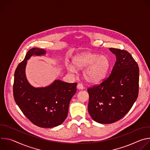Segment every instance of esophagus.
<instances>
[{
    "label": "esophagus",
    "mask_w": 150,
    "mask_h": 150,
    "mask_svg": "<svg viewBox=\"0 0 150 150\" xmlns=\"http://www.w3.org/2000/svg\"><path fill=\"white\" fill-rule=\"evenodd\" d=\"M77 88L79 90H83L84 88V87L82 83H78L77 85Z\"/></svg>",
    "instance_id": "34e87169"
}]
</instances>
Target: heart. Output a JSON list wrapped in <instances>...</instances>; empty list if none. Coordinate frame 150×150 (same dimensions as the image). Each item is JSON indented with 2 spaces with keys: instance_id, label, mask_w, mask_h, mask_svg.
I'll use <instances>...</instances> for the list:
<instances>
[{
  "instance_id": "b5f03b06",
  "label": "heart",
  "mask_w": 150,
  "mask_h": 150,
  "mask_svg": "<svg viewBox=\"0 0 150 150\" xmlns=\"http://www.w3.org/2000/svg\"><path fill=\"white\" fill-rule=\"evenodd\" d=\"M73 65H70L68 70L74 72L75 68L82 69L84 79L91 83L102 82L108 75L110 68V60L104 55L91 52H85L76 54L72 58Z\"/></svg>"
}]
</instances>
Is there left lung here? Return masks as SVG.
<instances>
[{
	"instance_id": "8db88e82",
	"label": "left lung",
	"mask_w": 150,
	"mask_h": 150,
	"mask_svg": "<svg viewBox=\"0 0 150 150\" xmlns=\"http://www.w3.org/2000/svg\"><path fill=\"white\" fill-rule=\"evenodd\" d=\"M109 50L116 57L111 74L100 85L87 90L89 114L103 124L124 117L137 100L139 90V68L131 54L124 50Z\"/></svg>"
}]
</instances>
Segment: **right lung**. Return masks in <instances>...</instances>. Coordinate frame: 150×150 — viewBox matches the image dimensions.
Listing matches in <instances>:
<instances>
[{"label": "right lung", "mask_w": 150, "mask_h": 150, "mask_svg": "<svg viewBox=\"0 0 150 150\" xmlns=\"http://www.w3.org/2000/svg\"><path fill=\"white\" fill-rule=\"evenodd\" d=\"M46 53L45 49L33 48L18 65L14 74L13 97L24 115L34 125L51 128L61 125L66 119L71 98L76 92L77 83L56 79L45 87H34L27 79V60L33 56Z\"/></svg>", "instance_id": "right-lung-1"}]
</instances>
